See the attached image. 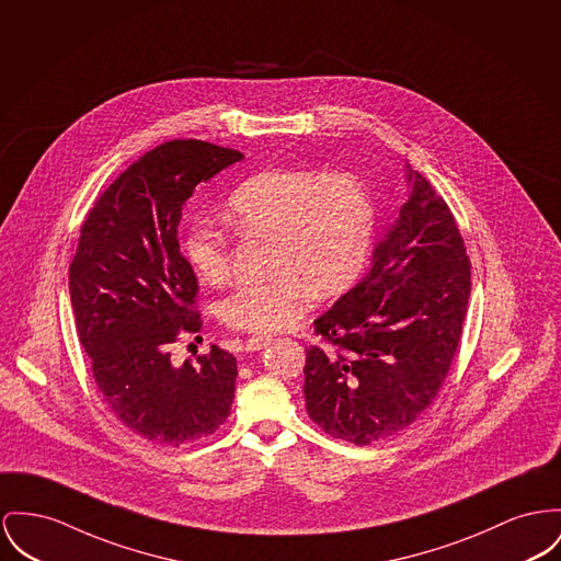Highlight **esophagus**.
<instances>
[{"mask_svg":"<svg viewBox=\"0 0 561 561\" xmlns=\"http://www.w3.org/2000/svg\"><path fill=\"white\" fill-rule=\"evenodd\" d=\"M270 342H272L270 336H251L244 342V346L247 351H262L263 346H267Z\"/></svg>","mask_w":561,"mask_h":561,"instance_id":"34e87169","label":"esophagus"}]
</instances>
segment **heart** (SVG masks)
Returning <instances> with one entry per match:
<instances>
[{"label":"heart","instance_id":"b5f03b06","mask_svg":"<svg viewBox=\"0 0 561 561\" xmlns=\"http://www.w3.org/2000/svg\"><path fill=\"white\" fill-rule=\"evenodd\" d=\"M225 215L238 233L272 240V274L238 283L219 304L233 330L272 334L291 328L312 306L314 291L328 298L348 289L373 251V195L351 172L263 170L229 193ZM183 253L199 280L221 285L227 278L231 253L217 225H191Z\"/></svg>","mask_w":561,"mask_h":561}]
</instances>
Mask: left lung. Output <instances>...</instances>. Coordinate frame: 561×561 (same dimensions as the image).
<instances>
[{"label":"left lung","mask_w":561,"mask_h":561,"mask_svg":"<svg viewBox=\"0 0 561 561\" xmlns=\"http://www.w3.org/2000/svg\"><path fill=\"white\" fill-rule=\"evenodd\" d=\"M409 199L373 267L314 321L330 348H306L308 416L366 447L412 425L438 396L470 298V260L447 202L407 163Z\"/></svg>","instance_id":"left-lung-1"}]
</instances>
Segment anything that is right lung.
Returning a JSON list of instances; mask_svg holds the SVG:
<instances>
[{"instance_id":"1","label":"right lung","mask_w":561,"mask_h":561,"mask_svg":"<svg viewBox=\"0 0 561 561\" xmlns=\"http://www.w3.org/2000/svg\"><path fill=\"white\" fill-rule=\"evenodd\" d=\"M242 152L172 140L134 161L91 208L70 265L76 332L114 416L154 445L183 447L229 416L236 357L210 346L181 368L170 344L199 332L197 278L181 255L183 206Z\"/></svg>"}]
</instances>
